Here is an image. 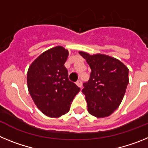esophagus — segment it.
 <instances>
[{
    "mask_svg": "<svg viewBox=\"0 0 148 148\" xmlns=\"http://www.w3.org/2000/svg\"><path fill=\"white\" fill-rule=\"evenodd\" d=\"M76 84H77V86H78V87H82V82L81 80H78L76 82Z\"/></svg>",
    "mask_w": 148,
    "mask_h": 148,
    "instance_id": "obj_1",
    "label": "esophagus"
}]
</instances>
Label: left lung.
<instances>
[{"label":"left lung","instance_id":"1","mask_svg":"<svg viewBox=\"0 0 148 148\" xmlns=\"http://www.w3.org/2000/svg\"><path fill=\"white\" fill-rule=\"evenodd\" d=\"M79 54L87 60L91 69L90 79L83 84L90 114L103 118L110 116L121 104L129 83V70L124 64L110 56Z\"/></svg>","mask_w":148,"mask_h":148}]
</instances>
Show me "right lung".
Returning <instances> with one entry per match:
<instances>
[{"label":"right lung","mask_w":148,"mask_h":148,"mask_svg":"<svg viewBox=\"0 0 148 148\" xmlns=\"http://www.w3.org/2000/svg\"><path fill=\"white\" fill-rule=\"evenodd\" d=\"M69 52L56 47L40 55L27 72L30 95L39 110L49 117H59L70 110L80 87L70 82L64 64Z\"/></svg>","instance_id":"obj_1"}]
</instances>
